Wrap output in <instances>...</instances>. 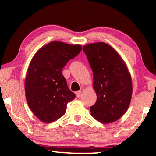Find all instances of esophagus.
Wrapping results in <instances>:
<instances>
[{
  "mask_svg": "<svg viewBox=\"0 0 156 156\" xmlns=\"http://www.w3.org/2000/svg\"><path fill=\"white\" fill-rule=\"evenodd\" d=\"M76 94L77 97H80V94H81V91H76Z\"/></svg>",
  "mask_w": 156,
  "mask_h": 156,
  "instance_id": "esophagus-1",
  "label": "esophagus"
}]
</instances>
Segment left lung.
<instances>
[{
  "label": "left lung",
  "instance_id": "obj_1",
  "mask_svg": "<svg viewBox=\"0 0 156 156\" xmlns=\"http://www.w3.org/2000/svg\"><path fill=\"white\" fill-rule=\"evenodd\" d=\"M93 72L96 103L91 115L103 123L119 120L128 110L132 96V82L126 64L120 54L104 42L83 47Z\"/></svg>",
  "mask_w": 156,
  "mask_h": 156
}]
</instances>
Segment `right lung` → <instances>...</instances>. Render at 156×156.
I'll list each match as a JSON object with an SVG mask.
<instances>
[{
  "label": "right lung",
  "instance_id": "obj_1",
  "mask_svg": "<svg viewBox=\"0 0 156 156\" xmlns=\"http://www.w3.org/2000/svg\"><path fill=\"white\" fill-rule=\"evenodd\" d=\"M81 50L80 45L52 41L31 59L24 82L25 96L32 112L42 122L52 123L63 116L67 104L76 97L62 70Z\"/></svg>",
  "mask_w": 156,
  "mask_h": 156
}]
</instances>
